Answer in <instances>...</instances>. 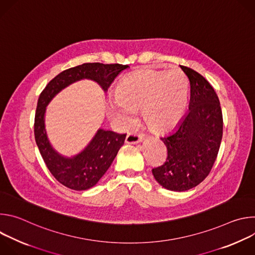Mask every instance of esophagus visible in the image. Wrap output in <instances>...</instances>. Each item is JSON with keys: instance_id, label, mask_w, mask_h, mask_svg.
Returning <instances> with one entry per match:
<instances>
[{"instance_id": "obj_1", "label": "esophagus", "mask_w": 255, "mask_h": 255, "mask_svg": "<svg viewBox=\"0 0 255 255\" xmlns=\"http://www.w3.org/2000/svg\"><path fill=\"white\" fill-rule=\"evenodd\" d=\"M143 140V136L141 134H137V133H129L126 136V143L128 144H136L139 143Z\"/></svg>"}]
</instances>
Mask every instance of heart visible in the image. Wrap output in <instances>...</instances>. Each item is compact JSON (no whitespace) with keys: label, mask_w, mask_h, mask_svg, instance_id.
<instances>
[{"label":"heart","mask_w":255,"mask_h":255,"mask_svg":"<svg viewBox=\"0 0 255 255\" xmlns=\"http://www.w3.org/2000/svg\"><path fill=\"white\" fill-rule=\"evenodd\" d=\"M189 82L183 71L142 69L125 77L108 102V114L121 128L129 127L141 110L146 125L155 132L173 129L183 118Z\"/></svg>","instance_id":"obj_1"}]
</instances>
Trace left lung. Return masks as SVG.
<instances>
[{
	"label": "left lung",
	"mask_w": 255,
	"mask_h": 255,
	"mask_svg": "<svg viewBox=\"0 0 255 255\" xmlns=\"http://www.w3.org/2000/svg\"><path fill=\"white\" fill-rule=\"evenodd\" d=\"M180 68L191 85L189 111L170 133L160 137L167 148V159L152 169L157 183L173 192L191 190L207 177L223 135L222 110L213 87L194 69Z\"/></svg>",
	"instance_id": "8db88e82"
}]
</instances>
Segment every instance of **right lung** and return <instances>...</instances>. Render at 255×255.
Wrapping results in <instances>:
<instances>
[{"label": "right lung", "instance_id": "obj_1", "mask_svg": "<svg viewBox=\"0 0 255 255\" xmlns=\"http://www.w3.org/2000/svg\"><path fill=\"white\" fill-rule=\"evenodd\" d=\"M128 67L119 63H84L60 72L40 94L34 122L35 141L49 171L66 188L85 191L97 185L111 166L124 144L126 134H117L99 128L82 151L71 156L62 155L53 148L47 136L45 129L47 106L58 93L82 80L97 83L106 93L120 72Z\"/></svg>", "mask_w": 255, "mask_h": 255}]
</instances>
